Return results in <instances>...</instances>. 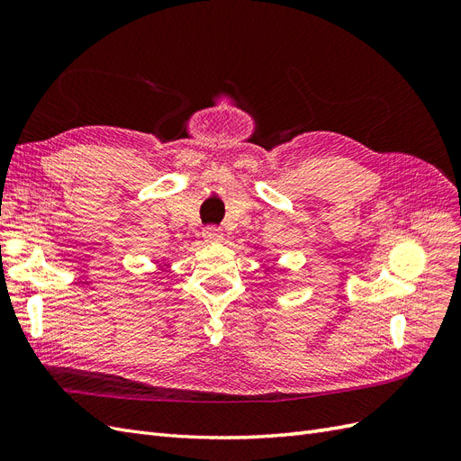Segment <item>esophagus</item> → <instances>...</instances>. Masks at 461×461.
Returning <instances> with one entry per match:
<instances>
[{
	"mask_svg": "<svg viewBox=\"0 0 461 461\" xmlns=\"http://www.w3.org/2000/svg\"><path fill=\"white\" fill-rule=\"evenodd\" d=\"M203 239H205V242H219V240H222V232L215 227H207V229H203Z\"/></svg>",
	"mask_w": 461,
	"mask_h": 461,
	"instance_id": "1",
	"label": "esophagus"
}]
</instances>
